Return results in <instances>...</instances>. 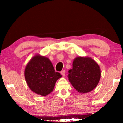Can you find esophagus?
I'll list each match as a JSON object with an SVG mask.
<instances>
[{"label": "esophagus", "mask_w": 123, "mask_h": 123, "mask_svg": "<svg viewBox=\"0 0 123 123\" xmlns=\"http://www.w3.org/2000/svg\"><path fill=\"white\" fill-rule=\"evenodd\" d=\"M61 74H62V76H65V74H66V71L65 70H62L61 72Z\"/></svg>", "instance_id": "esophagus-1"}]
</instances>
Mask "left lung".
<instances>
[{
    "instance_id": "obj_1",
    "label": "left lung",
    "mask_w": 123,
    "mask_h": 123,
    "mask_svg": "<svg viewBox=\"0 0 123 123\" xmlns=\"http://www.w3.org/2000/svg\"><path fill=\"white\" fill-rule=\"evenodd\" d=\"M70 84L78 92L86 93L94 89L98 84L101 71L98 64L90 57H78L68 70Z\"/></svg>"
}]
</instances>
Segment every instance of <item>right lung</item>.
<instances>
[{"instance_id":"1","label":"right lung","mask_w":123,"mask_h":123,"mask_svg":"<svg viewBox=\"0 0 123 123\" xmlns=\"http://www.w3.org/2000/svg\"><path fill=\"white\" fill-rule=\"evenodd\" d=\"M24 75L31 90L43 96L53 91L56 81L62 76L60 73L55 72L48 58L39 55L35 56L29 62Z\"/></svg>"}]
</instances>
